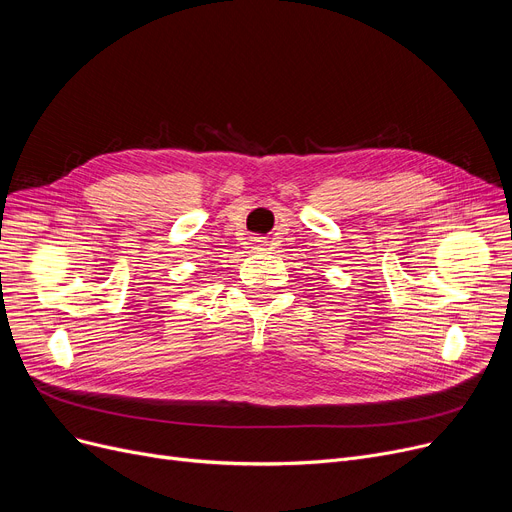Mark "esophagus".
Segmentation results:
<instances>
[{"mask_svg": "<svg viewBox=\"0 0 512 512\" xmlns=\"http://www.w3.org/2000/svg\"><path fill=\"white\" fill-rule=\"evenodd\" d=\"M266 246H269V241H266L264 237H254V239H252V248H254V250H264Z\"/></svg>", "mask_w": 512, "mask_h": 512, "instance_id": "34e87169", "label": "esophagus"}]
</instances>
